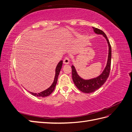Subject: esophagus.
<instances>
[{
    "label": "esophagus",
    "mask_w": 132,
    "mask_h": 132,
    "mask_svg": "<svg viewBox=\"0 0 132 132\" xmlns=\"http://www.w3.org/2000/svg\"><path fill=\"white\" fill-rule=\"evenodd\" d=\"M63 63L64 64L69 63V58L68 57H65L63 59Z\"/></svg>",
    "instance_id": "obj_1"
}]
</instances>
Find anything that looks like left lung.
Wrapping results in <instances>:
<instances>
[{
  "label": "left lung",
  "instance_id": "1",
  "mask_svg": "<svg viewBox=\"0 0 132 132\" xmlns=\"http://www.w3.org/2000/svg\"><path fill=\"white\" fill-rule=\"evenodd\" d=\"M94 31L96 34H101L106 38L109 44V52L107 65L102 73L98 76V77L90 79V80H84L81 79L78 75L77 71L73 65L71 66L72 70V78L73 80L78 89L85 93H91L94 92L97 89L101 87L107 80L109 78L111 70V46L106 35L103 32L97 28L93 27Z\"/></svg>",
  "mask_w": 132,
  "mask_h": 132
}]
</instances>
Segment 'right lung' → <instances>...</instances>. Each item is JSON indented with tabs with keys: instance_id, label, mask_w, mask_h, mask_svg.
<instances>
[{
	"instance_id": "obj_1",
	"label": "right lung",
	"mask_w": 132,
	"mask_h": 132,
	"mask_svg": "<svg viewBox=\"0 0 132 132\" xmlns=\"http://www.w3.org/2000/svg\"><path fill=\"white\" fill-rule=\"evenodd\" d=\"M62 64H63V61H61L58 64V65H57L56 69H55V75L54 81L52 84V85L48 89H47V90L43 91L42 92H41V93H38V94L33 93H31V92H30V93L32 95L35 96H37V97H46L51 95L52 93L54 91L55 86L56 85V84L58 80V77L60 71H61V69L62 68Z\"/></svg>"
}]
</instances>
